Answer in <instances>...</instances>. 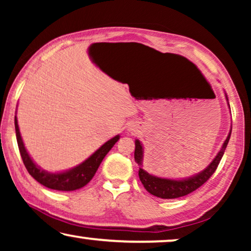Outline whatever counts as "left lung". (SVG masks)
I'll list each match as a JSON object with an SVG mask.
<instances>
[{
  "instance_id": "1",
  "label": "left lung",
  "mask_w": 251,
  "mask_h": 251,
  "mask_svg": "<svg viewBox=\"0 0 251 251\" xmlns=\"http://www.w3.org/2000/svg\"><path fill=\"white\" fill-rule=\"evenodd\" d=\"M226 100L228 104V98L225 94ZM229 107V104H228ZM232 128L229 130L227 138L225 139L224 144H223L222 149L219 150L217 155L215 156V159L211 161L210 164L194 176L184 178V179H169V178H161L156 177L154 175H151L147 173L146 170L143 169V157H144V149L143 144L139 142L138 139L135 140V161L138 163L139 166V179L142 181V184L145 187V190L151 193L154 197L161 198V199H176L180 197H185V195L192 193V192L197 190L200 186H202L209 178L211 177V175L215 173L217 169L219 162H221L223 155L227 146L229 137H231Z\"/></svg>"
}]
</instances>
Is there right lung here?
Listing matches in <instances>:
<instances>
[{
  "instance_id": "add662e5",
  "label": "right lung",
  "mask_w": 251,
  "mask_h": 251,
  "mask_svg": "<svg viewBox=\"0 0 251 251\" xmlns=\"http://www.w3.org/2000/svg\"><path fill=\"white\" fill-rule=\"evenodd\" d=\"M15 128L19 152L27 171L34 179L42 184L43 186L56 191H75L85 186L95 176L96 171L100 166L106 154L111 151L112 147L115 145V143L120 139L119 135L113 137V138L107 140L104 145L99 147L94 154H91L87 160H84L78 166L72 168L70 170L60 171V173H49V171L43 170L42 168L37 166L32 160V157L29 156L25 145H24L22 136H20L17 116H15Z\"/></svg>"
}]
</instances>
